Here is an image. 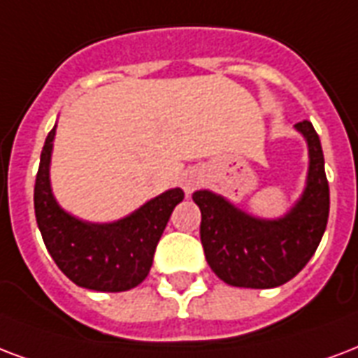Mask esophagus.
I'll return each mask as SVG.
<instances>
[{
    "mask_svg": "<svg viewBox=\"0 0 358 358\" xmlns=\"http://www.w3.org/2000/svg\"><path fill=\"white\" fill-rule=\"evenodd\" d=\"M201 184V176L197 173H187L182 180V185H184L185 193H191V191L197 189V185Z\"/></svg>",
    "mask_w": 358,
    "mask_h": 358,
    "instance_id": "1",
    "label": "esophagus"
}]
</instances>
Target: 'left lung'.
I'll list each match as a JSON object with an SVG mask.
<instances>
[{
	"mask_svg": "<svg viewBox=\"0 0 358 358\" xmlns=\"http://www.w3.org/2000/svg\"><path fill=\"white\" fill-rule=\"evenodd\" d=\"M308 143L306 189L287 214L261 220L245 214L222 195L195 191L201 208V242L210 268L234 287L270 289L287 283L304 268L323 238L331 197L324 157L312 122L294 125Z\"/></svg>",
	"mask_w": 358,
	"mask_h": 358,
	"instance_id": "8db88e82",
	"label": "left lung"
}]
</instances>
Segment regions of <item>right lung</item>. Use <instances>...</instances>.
I'll return each instance as SVG.
<instances>
[{
  "label": "right lung",
  "mask_w": 358,
  "mask_h": 358,
  "mask_svg": "<svg viewBox=\"0 0 358 358\" xmlns=\"http://www.w3.org/2000/svg\"><path fill=\"white\" fill-rule=\"evenodd\" d=\"M56 127L48 133L35 178L37 225L58 268L78 287L120 293L148 276L155 248L174 206L182 203L180 187L161 193L124 220L88 223L59 208L50 187V155Z\"/></svg>",
  "instance_id": "obj_1"
}]
</instances>
